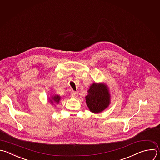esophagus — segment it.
Instances as JSON below:
<instances>
[{
  "mask_svg": "<svg viewBox=\"0 0 160 160\" xmlns=\"http://www.w3.org/2000/svg\"><path fill=\"white\" fill-rule=\"evenodd\" d=\"M72 95L73 97H77L78 95V92H73L72 93Z\"/></svg>",
  "mask_w": 160,
  "mask_h": 160,
  "instance_id": "34e87169",
  "label": "esophagus"
}]
</instances>
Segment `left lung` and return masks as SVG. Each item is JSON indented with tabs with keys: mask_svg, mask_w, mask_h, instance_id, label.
Returning a JSON list of instances; mask_svg holds the SVG:
<instances>
[{
	"mask_svg": "<svg viewBox=\"0 0 160 160\" xmlns=\"http://www.w3.org/2000/svg\"><path fill=\"white\" fill-rule=\"evenodd\" d=\"M85 100L92 112L97 114L102 112L111 103V95L108 87L102 83H93L90 86Z\"/></svg>",
	"mask_w": 160,
	"mask_h": 160,
	"instance_id": "1",
	"label": "left lung"
}]
</instances>
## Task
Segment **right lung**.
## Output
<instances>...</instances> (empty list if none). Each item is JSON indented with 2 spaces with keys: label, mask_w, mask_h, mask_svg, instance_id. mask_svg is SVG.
Here are the masks:
<instances>
[{
  "label": "right lung",
  "mask_w": 160,
  "mask_h": 160,
  "mask_svg": "<svg viewBox=\"0 0 160 160\" xmlns=\"http://www.w3.org/2000/svg\"><path fill=\"white\" fill-rule=\"evenodd\" d=\"M61 99V97L58 95H55V96H52L51 97V99H49L50 102L51 103H53V102H55V103H58L60 100Z\"/></svg>",
  "instance_id": "1"
}]
</instances>
